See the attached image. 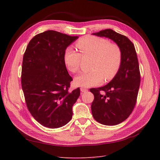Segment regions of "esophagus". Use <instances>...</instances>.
Segmentation results:
<instances>
[{"label":"esophagus","instance_id":"1","mask_svg":"<svg viewBox=\"0 0 160 160\" xmlns=\"http://www.w3.org/2000/svg\"><path fill=\"white\" fill-rule=\"evenodd\" d=\"M80 91H82V92H87V91H88L87 89H86V88H83V87H81L80 88Z\"/></svg>","mask_w":160,"mask_h":160}]
</instances>
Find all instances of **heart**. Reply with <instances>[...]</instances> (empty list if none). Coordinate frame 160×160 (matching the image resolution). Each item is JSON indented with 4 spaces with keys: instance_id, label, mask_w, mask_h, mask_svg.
Returning a JSON list of instances; mask_svg holds the SVG:
<instances>
[{
    "instance_id": "b5f03b06",
    "label": "heart",
    "mask_w": 160,
    "mask_h": 160,
    "mask_svg": "<svg viewBox=\"0 0 160 160\" xmlns=\"http://www.w3.org/2000/svg\"><path fill=\"white\" fill-rule=\"evenodd\" d=\"M82 56L92 57L90 69L81 72L75 77L74 84L81 87L96 86L113 79L120 69L122 52L119 47L111 44L108 40L93 36H85L77 42ZM81 55L71 47H67L64 53V62L67 69L75 73L79 69Z\"/></svg>"
}]
</instances>
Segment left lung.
Listing matches in <instances>:
<instances>
[{
    "label": "left lung",
    "instance_id": "obj_1",
    "mask_svg": "<svg viewBox=\"0 0 160 160\" xmlns=\"http://www.w3.org/2000/svg\"><path fill=\"white\" fill-rule=\"evenodd\" d=\"M92 34L112 40L122 52L121 66L116 76L105 86L90 89L94 95L91 112L95 120L104 125H116L128 118L136 104L140 84L137 53L127 36L111 29Z\"/></svg>",
    "mask_w": 160,
    "mask_h": 160
}]
</instances>
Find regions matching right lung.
Here are the masks:
<instances>
[{
    "label": "right lung",
    "mask_w": 160,
    "mask_h": 160,
    "mask_svg": "<svg viewBox=\"0 0 160 160\" xmlns=\"http://www.w3.org/2000/svg\"><path fill=\"white\" fill-rule=\"evenodd\" d=\"M78 38L48 30L30 40L23 56L21 84L28 110L40 124L57 128L72 118L80 88L69 92L73 79L64 62L67 47Z\"/></svg>",
    "instance_id": "obj_1"
}]
</instances>
